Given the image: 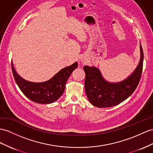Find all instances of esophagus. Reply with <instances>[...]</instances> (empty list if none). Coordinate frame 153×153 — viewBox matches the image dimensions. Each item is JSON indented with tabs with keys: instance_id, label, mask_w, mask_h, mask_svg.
<instances>
[{
	"instance_id": "1",
	"label": "esophagus",
	"mask_w": 153,
	"mask_h": 153,
	"mask_svg": "<svg viewBox=\"0 0 153 153\" xmlns=\"http://www.w3.org/2000/svg\"><path fill=\"white\" fill-rule=\"evenodd\" d=\"M81 61L83 63H84V64H85V63H86V62H87V60H86V59H81Z\"/></svg>"
}]
</instances>
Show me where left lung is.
<instances>
[{"label": "left lung", "instance_id": "8db88e82", "mask_svg": "<svg viewBox=\"0 0 153 153\" xmlns=\"http://www.w3.org/2000/svg\"><path fill=\"white\" fill-rule=\"evenodd\" d=\"M143 62V52L140 44V60L134 71L124 80L114 83L106 81L95 67L84 66L85 91L89 102L96 107L108 108L128 98L140 82Z\"/></svg>", "mask_w": 153, "mask_h": 153}]
</instances>
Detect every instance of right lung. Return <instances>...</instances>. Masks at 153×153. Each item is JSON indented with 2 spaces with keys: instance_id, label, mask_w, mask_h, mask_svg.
<instances>
[{
  "instance_id": "obj_1",
  "label": "right lung",
  "mask_w": 153,
  "mask_h": 153,
  "mask_svg": "<svg viewBox=\"0 0 153 153\" xmlns=\"http://www.w3.org/2000/svg\"><path fill=\"white\" fill-rule=\"evenodd\" d=\"M77 67L78 63L75 62L59 71L50 80L43 82H32L19 75L12 62V73L19 88L27 98L39 104H50L60 97L69 76Z\"/></svg>"
}]
</instances>
